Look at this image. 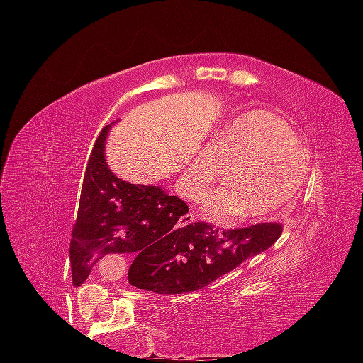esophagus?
<instances>
[{"label": "esophagus", "mask_w": 363, "mask_h": 363, "mask_svg": "<svg viewBox=\"0 0 363 363\" xmlns=\"http://www.w3.org/2000/svg\"><path fill=\"white\" fill-rule=\"evenodd\" d=\"M194 216L193 215H184V216H181V220H179V222H181V225H189V223H194Z\"/></svg>", "instance_id": "esophagus-1"}]
</instances>
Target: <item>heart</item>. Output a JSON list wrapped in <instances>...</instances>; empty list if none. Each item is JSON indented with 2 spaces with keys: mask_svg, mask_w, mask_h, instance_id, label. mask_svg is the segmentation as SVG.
Returning <instances> with one entry per match:
<instances>
[{
  "mask_svg": "<svg viewBox=\"0 0 363 363\" xmlns=\"http://www.w3.org/2000/svg\"><path fill=\"white\" fill-rule=\"evenodd\" d=\"M307 167V152L285 121L269 112H247L216 133L213 147L199 150L182 189L191 199H201L232 169L228 186L206 199L205 215L216 223L240 216L262 222L294 205Z\"/></svg>",
  "mask_w": 363,
  "mask_h": 363,
  "instance_id": "1",
  "label": "heart"
}]
</instances>
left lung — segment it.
Returning a JSON list of instances; mask_svg holds the SVG:
<instances>
[{
	"mask_svg": "<svg viewBox=\"0 0 363 363\" xmlns=\"http://www.w3.org/2000/svg\"><path fill=\"white\" fill-rule=\"evenodd\" d=\"M281 230L280 223L222 232L205 222L186 225L172 252L145 254L131 264L128 280L136 289L165 295L199 290L272 247Z\"/></svg>",
	"mask_w": 363,
	"mask_h": 363,
	"instance_id": "left-lung-1",
	"label": "left lung"
}]
</instances>
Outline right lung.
<instances>
[{"mask_svg":"<svg viewBox=\"0 0 363 363\" xmlns=\"http://www.w3.org/2000/svg\"><path fill=\"white\" fill-rule=\"evenodd\" d=\"M111 126L102 129L91 150L73 223L69 262L77 286L106 254L135 252L136 262L145 254L172 252L184 228L177 222L189 211L162 187L131 184L111 172L104 157Z\"/></svg>","mask_w":363,"mask_h":363,"instance_id":"1","label":"right lung"}]
</instances>
